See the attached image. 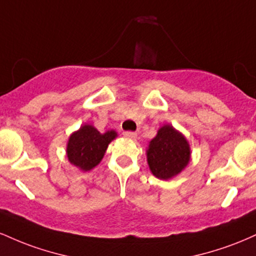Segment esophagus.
Wrapping results in <instances>:
<instances>
[{"label": "esophagus", "mask_w": 256, "mask_h": 256, "mask_svg": "<svg viewBox=\"0 0 256 256\" xmlns=\"http://www.w3.org/2000/svg\"><path fill=\"white\" fill-rule=\"evenodd\" d=\"M124 137L128 138V140H136L137 134H136V132H132V131H125L124 132Z\"/></svg>", "instance_id": "34e87169"}]
</instances>
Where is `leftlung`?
Instances as JSON below:
<instances>
[{
	"instance_id": "obj_1",
	"label": "left lung",
	"mask_w": 256,
	"mask_h": 256,
	"mask_svg": "<svg viewBox=\"0 0 256 256\" xmlns=\"http://www.w3.org/2000/svg\"><path fill=\"white\" fill-rule=\"evenodd\" d=\"M192 149L186 137L171 124L158 130L146 148V162L152 176L162 180L178 176L189 165Z\"/></svg>"
}]
</instances>
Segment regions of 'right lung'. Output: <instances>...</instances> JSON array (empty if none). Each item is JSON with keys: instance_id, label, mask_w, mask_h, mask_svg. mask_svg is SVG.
I'll return each mask as SVG.
<instances>
[{"instance_id": "obj_1", "label": "right lung", "mask_w": 256, "mask_h": 256, "mask_svg": "<svg viewBox=\"0 0 256 256\" xmlns=\"http://www.w3.org/2000/svg\"><path fill=\"white\" fill-rule=\"evenodd\" d=\"M118 137L114 130L101 134L95 126L84 124L72 132L66 146V155L70 164L83 172L91 171L101 162L108 146Z\"/></svg>"}]
</instances>
